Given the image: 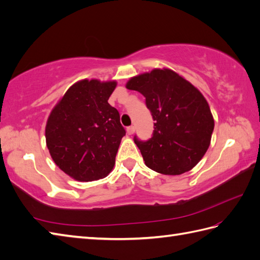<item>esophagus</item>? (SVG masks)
Instances as JSON below:
<instances>
[{
	"instance_id": "1",
	"label": "esophagus",
	"mask_w": 260,
	"mask_h": 260,
	"mask_svg": "<svg viewBox=\"0 0 260 260\" xmlns=\"http://www.w3.org/2000/svg\"><path fill=\"white\" fill-rule=\"evenodd\" d=\"M135 130H136L135 126L134 125H130V126H128V128H126V134H128V135H134Z\"/></svg>"
}]
</instances>
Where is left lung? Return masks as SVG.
Returning <instances> with one entry per match:
<instances>
[{
	"label": "left lung",
	"mask_w": 260,
	"mask_h": 260,
	"mask_svg": "<svg viewBox=\"0 0 260 260\" xmlns=\"http://www.w3.org/2000/svg\"><path fill=\"white\" fill-rule=\"evenodd\" d=\"M126 89L146 98L154 130L148 141L135 143L148 168L162 175H181L203 159L210 146L215 121L203 93L170 69L131 78Z\"/></svg>",
	"instance_id": "8db88e82"
}]
</instances>
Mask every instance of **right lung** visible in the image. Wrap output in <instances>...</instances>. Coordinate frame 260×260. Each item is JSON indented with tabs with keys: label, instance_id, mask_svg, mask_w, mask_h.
Returning <instances> with one entry per match:
<instances>
[{
	"label": "right lung",
	"instance_id": "right-lung-1",
	"mask_svg": "<svg viewBox=\"0 0 260 260\" xmlns=\"http://www.w3.org/2000/svg\"><path fill=\"white\" fill-rule=\"evenodd\" d=\"M117 82L84 79L71 85L52 109L45 140L52 159L78 181L110 174L125 130L120 114L109 105Z\"/></svg>",
	"mask_w": 260,
	"mask_h": 260
}]
</instances>
